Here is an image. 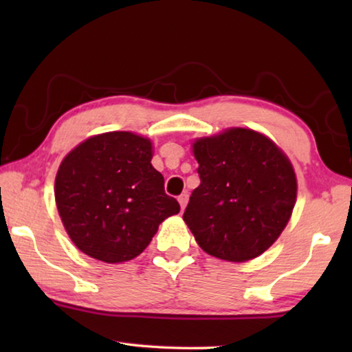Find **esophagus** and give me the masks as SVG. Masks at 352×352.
I'll return each instance as SVG.
<instances>
[{
  "instance_id": "obj_1",
  "label": "esophagus",
  "mask_w": 352,
  "mask_h": 352,
  "mask_svg": "<svg viewBox=\"0 0 352 352\" xmlns=\"http://www.w3.org/2000/svg\"><path fill=\"white\" fill-rule=\"evenodd\" d=\"M188 199H189L188 192H183V194L180 195V197H178V204H180L182 210H184V208H186V205H188Z\"/></svg>"
}]
</instances>
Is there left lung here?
Instances as JSON below:
<instances>
[{"label":"left lung","mask_w":352,"mask_h":352,"mask_svg":"<svg viewBox=\"0 0 352 352\" xmlns=\"http://www.w3.org/2000/svg\"><path fill=\"white\" fill-rule=\"evenodd\" d=\"M199 188L183 220L214 258L245 262L273 245L296 201L292 163L275 142L250 129L195 140Z\"/></svg>","instance_id":"left-lung-1"}]
</instances>
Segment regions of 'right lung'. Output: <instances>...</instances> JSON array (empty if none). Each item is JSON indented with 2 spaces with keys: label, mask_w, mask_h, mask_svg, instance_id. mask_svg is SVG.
<instances>
[{
  "label": "right lung",
  "mask_w": 352,
  "mask_h": 352,
  "mask_svg": "<svg viewBox=\"0 0 352 352\" xmlns=\"http://www.w3.org/2000/svg\"><path fill=\"white\" fill-rule=\"evenodd\" d=\"M151 160V140L130 132L91 136L63 158L56 204L82 253L107 264L133 259L151 243L158 225L180 212Z\"/></svg>",
  "instance_id": "1"
}]
</instances>
